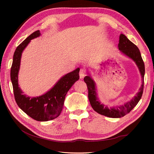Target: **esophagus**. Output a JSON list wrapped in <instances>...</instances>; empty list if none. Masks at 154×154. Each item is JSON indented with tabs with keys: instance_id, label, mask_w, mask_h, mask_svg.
<instances>
[{
	"instance_id": "34e87169",
	"label": "esophagus",
	"mask_w": 154,
	"mask_h": 154,
	"mask_svg": "<svg viewBox=\"0 0 154 154\" xmlns=\"http://www.w3.org/2000/svg\"><path fill=\"white\" fill-rule=\"evenodd\" d=\"M86 71L84 69H81L80 71V79H83V77L85 76Z\"/></svg>"
}]
</instances>
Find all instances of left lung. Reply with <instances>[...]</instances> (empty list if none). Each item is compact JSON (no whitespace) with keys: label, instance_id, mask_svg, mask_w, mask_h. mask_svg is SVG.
<instances>
[{"label":"left lung","instance_id":"left-lung-1","mask_svg":"<svg viewBox=\"0 0 154 154\" xmlns=\"http://www.w3.org/2000/svg\"><path fill=\"white\" fill-rule=\"evenodd\" d=\"M118 47L119 49L123 54L127 55L129 58H132L136 62L141 74L142 85L140 89H139V92L134 97V98L122 106H116L114 107V108L109 109L106 106H105L103 104H101L98 99H97L96 92L95 83L92 80V78L88 76H86L84 78V82L86 83L88 88V100H89L92 109L96 112L101 115H103L106 116V117L113 118L123 117L126 114H128L138 103V102L141 98L143 92L144 76V72H145L144 62L138 48L134 44H133L131 41H130L127 36L123 34H121L119 35Z\"/></svg>","mask_w":154,"mask_h":154}]
</instances>
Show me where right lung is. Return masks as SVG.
Masks as SVG:
<instances>
[{
	"label": "right lung",
	"instance_id": "right-lung-1",
	"mask_svg": "<svg viewBox=\"0 0 154 154\" xmlns=\"http://www.w3.org/2000/svg\"><path fill=\"white\" fill-rule=\"evenodd\" d=\"M40 35L39 30L35 31L17 48L13 55L10 75L14 96L18 106L35 120L47 122L57 118L61 113L67 92L75 82L80 78V69L78 68L66 74L49 91L42 96L29 97L22 94V92L18 84V73L20 68L22 53L31 40Z\"/></svg>",
	"mask_w": 154,
	"mask_h": 154
}]
</instances>
